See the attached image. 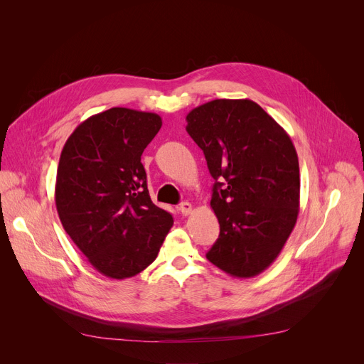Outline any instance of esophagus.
I'll return each mask as SVG.
<instances>
[{"instance_id": "34e87169", "label": "esophagus", "mask_w": 364, "mask_h": 364, "mask_svg": "<svg viewBox=\"0 0 364 364\" xmlns=\"http://www.w3.org/2000/svg\"><path fill=\"white\" fill-rule=\"evenodd\" d=\"M178 210L181 212L183 216H188L191 212H193V205L188 203V201H183L178 207Z\"/></svg>"}]
</instances>
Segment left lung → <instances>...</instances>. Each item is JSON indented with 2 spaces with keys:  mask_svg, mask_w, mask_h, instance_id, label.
<instances>
[{
  "mask_svg": "<svg viewBox=\"0 0 364 364\" xmlns=\"http://www.w3.org/2000/svg\"><path fill=\"white\" fill-rule=\"evenodd\" d=\"M215 178L220 235L205 257L235 278L264 272L299 213V166L285 129L250 99H215L186 117Z\"/></svg>",
  "mask_w": 364,
  "mask_h": 364,
  "instance_id": "1",
  "label": "left lung"
}]
</instances>
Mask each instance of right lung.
<instances>
[{"mask_svg": "<svg viewBox=\"0 0 364 364\" xmlns=\"http://www.w3.org/2000/svg\"><path fill=\"white\" fill-rule=\"evenodd\" d=\"M161 117L111 108L68 138L56 177V207L73 243L102 275L135 277L157 257L173 216L151 201L141 155Z\"/></svg>", "mask_w": 364, "mask_h": 364, "instance_id": "obj_1", "label": "right lung"}]
</instances>
